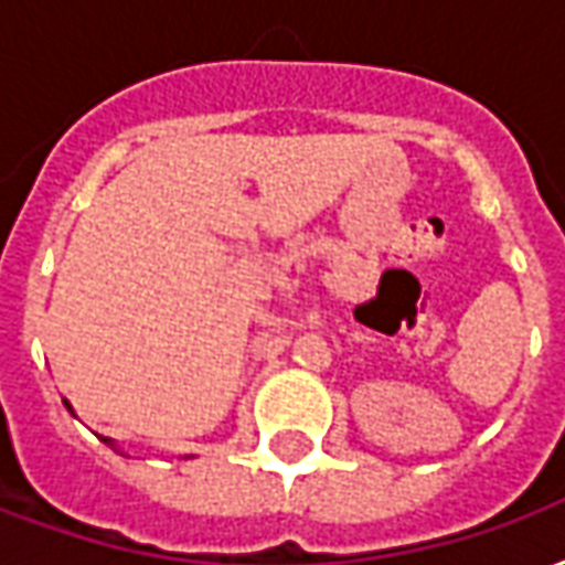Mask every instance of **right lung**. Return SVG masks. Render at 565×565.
Instances as JSON below:
<instances>
[{
    "label": "right lung",
    "mask_w": 565,
    "mask_h": 565,
    "mask_svg": "<svg viewBox=\"0 0 565 565\" xmlns=\"http://www.w3.org/2000/svg\"><path fill=\"white\" fill-rule=\"evenodd\" d=\"M63 403H66L68 412H72V415H75V408H72V405H68V399H63ZM103 441H105V445H111V448L117 450V441H115V438H105V436H103Z\"/></svg>",
    "instance_id": "right-lung-1"
}]
</instances>
